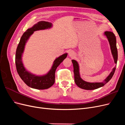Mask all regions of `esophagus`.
Returning a JSON list of instances; mask_svg holds the SVG:
<instances>
[{
    "label": "esophagus",
    "instance_id": "obj_1",
    "mask_svg": "<svg viewBox=\"0 0 125 125\" xmlns=\"http://www.w3.org/2000/svg\"><path fill=\"white\" fill-rule=\"evenodd\" d=\"M69 56L71 57H73L75 56V52L73 51H71L69 52Z\"/></svg>",
    "mask_w": 125,
    "mask_h": 125
}]
</instances>
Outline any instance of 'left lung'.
<instances>
[{
    "instance_id": "8db88e82",
    "label": "left lung",
    "mask_w": 125,
    "mask_h": 125,
    "mask_svg": "<svg viewBox=\"0 0 125 125\" xmlns=\"http://www.w3.org/2000/svg\"><path fill=\"white\" fill-rule=\"evenodd\" d=\"M105 35L106 36L108 40L109 44H110L112 53L114 59L115 63H117V59H118V52L116 47V39L115 34L112 32L106 31L104 33ZM72 62L73 66V72L74 74V82L79 88L85 90H94L96 89L104 86L112 79L113 75L114 74L116 68H114L113 71L109 74L108 76L106 78L105 80L102 82H95V83H90L84 81L80 78L79 74V69L78 63L75 60H72Z\"/></svg>"
}]
</instances>
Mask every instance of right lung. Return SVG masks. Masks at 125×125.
I'll list each match as a JSON object with an SVG mask.
<instances>
[{
  "mask_svg": "<svg viewBox=\"0 0 125 125\" xmlns=\"http://www.w3.org/2000/svg\"><path fill=\"white\" fill-rule=\"evenodd\" d=\"M52 24L46 21H40L35 24L32 28L28 29L21 37L16 50V68L18 73L22 80L28 86L33 89L43 90L50 88L54 84L55 78V71L57 67L62 62L67 56V54H64L56 58L53 65L49 73L43 76H36L26 71L22 62L21 56L23 53L25 44L30 36L34 31L37 30H44L50 28Z\"/></svg>",
  "mask_w": 125,
  "mask_h": 125,
  "instance_id": "add662e5",
  "label": "right lung"
}]
</instances>
